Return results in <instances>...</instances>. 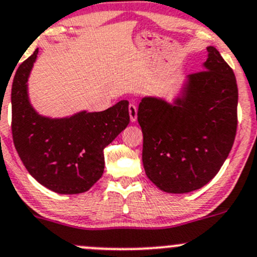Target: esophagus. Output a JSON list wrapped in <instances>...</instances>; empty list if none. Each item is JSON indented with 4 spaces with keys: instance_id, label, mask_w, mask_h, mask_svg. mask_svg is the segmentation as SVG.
Instances as JSON below:
<instances>
[{
    "instance_id": "34e87169",
    "label": "esophagus",
    "mask_w": 257,
    "mask_h": 257,
    "mask_svg": "<svg viewBox=\"0 0 257 257\" xmlns=\"http://www.w3.org/2000/svg\"><path fill=\"white\" fill-rule=\"evenodd\" d=\"M129 116H131V120L132 121H136L137 120V116H138V108H137L136 104H129Z\"/></svg>"
}]
</instances>
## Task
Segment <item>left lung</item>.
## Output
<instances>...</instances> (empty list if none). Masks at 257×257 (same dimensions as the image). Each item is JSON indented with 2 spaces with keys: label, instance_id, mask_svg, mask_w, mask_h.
Wrapping results in <instances>:
<instances>
[{
  "label": "left lung",
  "instance_id": "1",
  "mask_svg": "<svg viewBox=\"0 0 257 257\" xmlns=\"http://www.w3.org/2000/svg\"><path fill=\"white\" fill-rule=\"evenodd\" d=\"M206 49L203 71L186 77L173 103L144 97L139 104L145 174L165 193H190L206 185L236 136V78L216 48Z\"/></svg>",
  "mask_w": 257,
  "mask_h": 257
}]
</instances>
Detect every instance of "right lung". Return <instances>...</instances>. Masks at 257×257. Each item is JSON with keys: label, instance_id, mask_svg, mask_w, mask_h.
<instances>
[{"label": "right lung", "instance_id": "right-lung-1", "mask_svg": "<svg viewBox=\"0 0 257 257\" xmlns=\"http://www.w3.org/2000/svg\"><path fill=\"white\" fill-rule=\"evenodd\" d=\"M37 54L38 48L20 64L12 83L15 148L41 185L58 194L84 193L103 175L104 148L129 124V102L64 118L41 115L31 104L27 87Z\"/></svg>", "mask_w": 257, "mask_h": 257}]
</instances>
